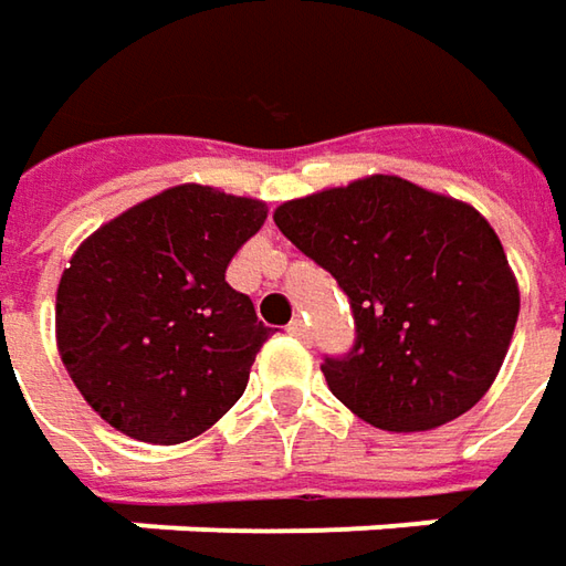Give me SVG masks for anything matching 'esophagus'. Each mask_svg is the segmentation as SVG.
<instances>
[{"label": "esophagus", "mask_w": 566, "mask_h": 566, "mask_svg": "<svg viewBox=\"0 0 566 566\" xmlns=\"http://www.w3.org/2000/svg\"><path fill=\"white\" fill-rule=\"evenodd\" d=\"M286 331H290L295 339H302V343L308 339V324H305V321H298V317H295V321L290 324V327H286Z\"/></svg>", "instance_id": "obj_1"}]
</instances>
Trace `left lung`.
<instances>
[{"label":"left lung","mask_w":566,"mask_h":566,"mask_svg":"<svg viewBox=\"0 0 566 566\" xmlns=\"http://www.w3.org/2000/svg\"><path fill=\"white\" fill-rule=\"evenodd\" d=\"M273 223L349 295L356 346L321 371L359 419L428 431L489 394L520 286L475 207L400 176H365L280 205Z\"/></svg>","instance_id":"1"}]
</instances>
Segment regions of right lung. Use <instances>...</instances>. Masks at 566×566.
<instances>
[{"mask_svg": "<svg viewBox=\"0 0 566 566\" xmlns=\"http://www.w3.org/2000/svg\"><path fill=\"white\" fill-rule=\"evenodd\" d=\"M268 205L210 186L166 188L87 235L55 293V346L103 422L182 444L245 394L264 327L227 283Z\"/></svg>", "mask_w": 566, "mask_h": 566, "instance_id": "right-lung-1", "label": "right lung"}]
</instances>
